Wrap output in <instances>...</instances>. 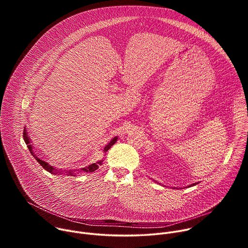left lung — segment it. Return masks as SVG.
I'll return each instance as SVG.
<instances>
[{
  "mask_svg": "<svg viewBox=\"0 0 248 248\" xmlns=\"http://www.w3.org/2000/svg\"><path fill=\"white\" fill-rule=\"evenodd\" d=\"M197 184H198V183H197ZM197 184L195 183V184H193V185H190V186H188V187H190V186H195V185H197Z\"/></svg>",
  "mask_w": 248,
  "mask_h": 248,
  "instance_id": "8db88e82",
  "label": "left lung"
}]
</instances>
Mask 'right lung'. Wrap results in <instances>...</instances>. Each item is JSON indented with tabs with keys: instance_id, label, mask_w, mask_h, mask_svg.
I'll use <instances>...</instances> for the list:
<instances>
[{
	"instance_id": "add662e5",
	"label": "right lung",
	"mask_w": 248,
	"mask_h": 248,
	"mask_svg": "<svg viewBox=\"0 0 248 248\" xmlns=\"http://www.w3.org/2000/svg\"><path fill=\"white\" fill-rule=\"evenodd\" d=\"M23 139H24V141H25V143H26V145H27V147H28V149H29V151H30V153H31V155L36 159V161L47 170V171H49V172H51V173H55V174H58L59 172H60V174L61 173H62V172H61L60 171V170H57L56 168H54L53 166H51V165H49L47 162H45V161H43V160H41V159H39L37 156H36V154L34 153V151H33V146H32V144H31V140H30V138H29V136H28V134H27V131H26V129H25V127H24V130H23ZM117 140H118V137L116 136V137H114L110 142L105 146V148H104V153H106L107 152L116 142H117ZM102 163H103V160H101V161H99V162H96V163H93V164H91V165H89L88 167H85V168H82V169H80L79 170H78V173H75L74 171L75 170H67V171H65L64 173H67V174H69V175H77L78 173V171H80V172H82V171H85V172H91V171H94V170H96L98 168H99V166L100 165H102Z\"/></svg>"
}]
</instances>
